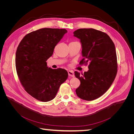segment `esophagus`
Listing matches in <instances>:
<instances>
[{
    "mask_svg": "<svg viewBox=\"0 0 134 134\" xmlns=\"http://www.w3.org/2000/svg\"><path fill=\"white\" fill-rule=\"evenodd\" d=\"M68 75L69 76H71V77H74V72L72 71H71V70H69L68 71Z\"/></svg>",
    "mask_w": 134,
    "mask_h": 134,
    "instance_id": "esophagus-1",
    "label": "esophagus"
}]
</instances>
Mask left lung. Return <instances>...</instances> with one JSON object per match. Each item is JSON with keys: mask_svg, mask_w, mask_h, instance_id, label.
Masks as SVG:
<instances>
[{"mask_svg": "<svg viewBox=\"0 0 134 134\" xmlns=\"http://www.w3.org/2000/svg\"><path fill=\"white\" fill-rule=\"evenodd\" d=\"M73 34L82 44L83 59L80 64H89L88 71L82 75L74 72L80 82L76 95L84 100H94L102 96L115 80L117 71L115 44L107 34L93 28H80Z\"/></svg>", "mask_w": 134, "mask_h": 134, "instance_id": "obj_1", "label": "left lung"}]
</instances>
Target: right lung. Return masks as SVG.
Listing matches in <instances>:
<instances>
[{
	"instance_id": "1",
	"label": "right lung",
	"mask_w": 134,
	"mask_h": 134,
	"mask_svg": "<svg viewBox=\"0 0 134 134\" xmlns=\"http://www.w3.org/2000/svg\"><path fill=\"white\" fill-rule=\"evenodd\" d=\"M66 32L65 29L49 28L30 32L16 51L15 67L20 82L28 94L42 102L53 99L68 78L66 70L52 69L46 63Z\"/></svg>"
}]
</instances>
